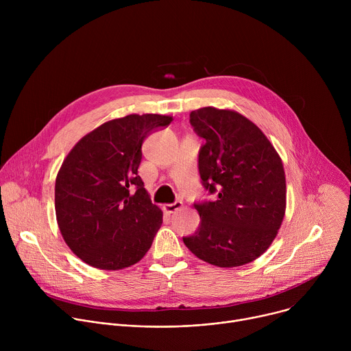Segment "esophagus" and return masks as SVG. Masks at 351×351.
I'll return each instance as SVG.
<instances>
[{
    "label": "esophagus",
    "instance_id": "1",
    "mask_svg": "<svg viewBox=\"0 0 351 351\" xmlns=\"http://www.w3.org/2000/svg\"><path fill=\"white\" fill-rule=\"evenodd\" d=\"M182 206H183L182 202H175V203H171V204H165V206H164V210H165V213H168V214H173V213H176L178 210H180Z\"/></svg>",
    "mask_w": 351,
    "mask_h": 351
}]
</instances>
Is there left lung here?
Segmentation results:
<instances>
[{
    "label": "left lung",
    "instance_id": "obj_1",
    "mask_svg": "<svg viewBox=\"0 0 351 351\" xmlns=\"http://www.w3.org/2000/svg\"><path fill=\"white\" fill-rule=\"evenodd\" d=\"M206 144L198 172L208 194L195 202L202 222L183 243L199 260L221 268L248 264L274 241L285 217L286 179L276 149L243 115L213 107L190 112Z\"/></svg>",
    "mask_w": 351,
    "mask_h": 351
}]
</instances>
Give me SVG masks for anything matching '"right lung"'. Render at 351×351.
<instances>
[{"instance_id": "right-lung-1", "label": "right lung", "mask_w": 351, "mask_h": 351, "mask_svg": "<svg viewBox=\"0 0 351 351\" xmlns=\"http://www.w3.org/2000/svg\"><path fill=\"white\" fill-rule=\"evenodd\" d=\"M171 117L110 121L86 134L56 180V214L64 240L86 264L117 271L138 263L162 223L137 169L143 141Z\"/></svg>"}]
</instances>
